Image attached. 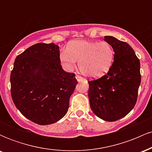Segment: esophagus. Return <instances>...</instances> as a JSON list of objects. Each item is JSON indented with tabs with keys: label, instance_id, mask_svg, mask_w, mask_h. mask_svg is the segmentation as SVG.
<instances>
[{
	"label": "esophagus",
	"instance_id": "obj_1",
	"mask_svg": "<svg viewBox=\"0 0 152 152\" xmlns=\"http://www.w3.org/2000/svg\"><path fill=\"white\" fill-rule=\"evenodd\" d=\"M76 79H77V81H78V82H81V81L83 80V78H82L81 76H79V75H76Z\"/></svg>",
	"mask_w": 152,
	"mask_h": 152
}]
</instances>
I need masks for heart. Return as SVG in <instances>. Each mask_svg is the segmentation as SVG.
Masks as SVG:
<instances>
[{
    "label": "heart",
    "instance_id": "obj_1",
    "mask_svg": "<svg viewBox=\"0 0 152 152\" xmlns=\"http://www.w3.org/2000/svg\"><path fill=\"white\" fill-rule=\"evenodd\" d=\"M60 59L66 69H73L78 61L80 71L91 78H98L107 74L114 59V50L106 41H72L66 50H61Z\"/></svg>",
    "mask_w": 152,
    "mask_h": 152
}]
</instances>
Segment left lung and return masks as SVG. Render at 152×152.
Wrapping results in <instances>:
<instances>
[{
  "label": "left lung",
  "mask_w": 152,
  "mask_h": 152,
  "mask_svg": "<svg viewBox=\"0 0 152 152\" xmlns=\"http://www.w3.org/2000/svg\"><path fill=\"white\" fill-rule=\"evenodd\" d=\"M104 41L114 48V62L107 74L88 81V99L98 117L115 121L128 114L137 103L140 61L127 43L112 36H104Z\"/></svg>",
  "instance_id": "left-lung-1"
}]
</instances>
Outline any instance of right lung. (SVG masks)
<instances>
[{
    "instance_id": "obj_1",
    "label": "right lung",
    "mask_w": 152,
    "mask_h": 152,
    "mask_svg": "<svg viewBox=\"0 0 152 152\" xmlns=\"http://www.w3.org/2000/svg\"><path fill=\"white\" fill-rule=\"evenodd\" d=\"M13 102L28 119L40 125L58 121L67 113L77 80L61 65L53 43L33 45L15 58L10 74Z\"/></svg>"
}]
</instances>
